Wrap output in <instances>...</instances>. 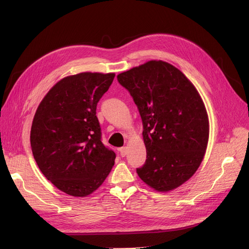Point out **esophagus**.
I'll return each mask as SVG.
<instances>
[{
	"instance_id": "1",
	"label": "esophagus",
	"mask_w": 249,
	"mask_h": 249,
	"mask_svg": "<svg viewBox=\"0 0 249 249\" xmlns=\"http://www.w3.org/2000/svg\"><path fill=\"white\" fill-rule=\"evenodd\" d=\"M126 153H127V147H121L120 148V154H121L122 158L126 155Z\"/></svg>"
}]
</instances>
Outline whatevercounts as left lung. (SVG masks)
Segmentation results:
<instances>
[{"label": "left lung", "instance_id": "1", "mask_svg": "<svg viewBox=\"0 0 249 249\" xmlns=\"http://www.w3.org/2000/svg\"><path fill=\"white\" fill-rule=\"evenodd\" d=\"M129 90L143 124L146 161L139 178L158 192L173 191L197 172L208 145L204 102L173 64L149 60L117 75Z\"/></svg>", "mask_w": 249, "mask_h": 249}]
</instances>
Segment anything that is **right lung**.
Returning a JSON list of instances; mask_svg holds the SVG:
<instances>
[{"label": "right lung", "mask_w": 249, "mask_h": 249, "mask_svg": "<svg viewBox=\"0 0 249 249\" xmlns=\"http://www.w3.org/2000/svg\"><path fill=\"white\" fill-rule=\"evenodd\" d=\"M114 72H81L52 87L36 110L30 132L34 160L44 177L72 197H86L106 179L116 154L101 141L97 104Z\"/></svg>", "instance_id": "1"}]
</instances>
